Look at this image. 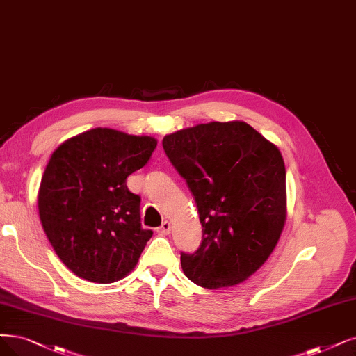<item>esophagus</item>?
I'll return each instance as SVG.
<instances>
[{
	"label": "esophagus",
	"mask_w": 356,
	"mask_h": 356,
	"mask_svg": "<svg viewBox=\"0 0 356 356\" xmlns=\"http://www.w3.org/2000/svg\"><path fill=\"white\" fill-rule=\"evenodd\" d=\"M170 230H171L170 221H163V225L156 229V232L160 233V234H168V233H170Z\"/></svg>",
	"instance_id": "esophagus-1"
}]
</instances>
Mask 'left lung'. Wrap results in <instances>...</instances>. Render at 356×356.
I'll return each mask as SVG.
<instances>
[{
  "instance_id": "1",
  "label": "left lung",
  "mask_w": 356,
  "mask_h": 356,
  "mask_svg": "<svg viewBox=\"0 0 356 356\" xmlns=\"http://www.w3.org/2000/svg\"><path fill=\"white\" fill-rule=\"evenodd\" d=\"M186 180L202 242L180 254L186 277L205 289L246 280L270 257L286 220V170L279 148L245 122H213L163 139Z\"/></svg>"
}]
</instances>
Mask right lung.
Returning <instances> with one entry per match:
<instances>
[{
  "label": "right lung",
  "mask_w": 356,
  "mask_h": 356,
  "mask_svg": "<svg viewBox=\"0 0 356 356\" xmlns=\"http://www.w3.org/2000/svg\"><path fill=\"white\" fill-rule=\"evenodd\" d=\"M151 136L97 127L51 155L38 195L39 217L58 258L79 277L113 283L134 270L151 239L142 229L140 196L126 179L148 163Z\"/></svg>",
  "instance_id": "right-lung-1"
}]
</instances>
